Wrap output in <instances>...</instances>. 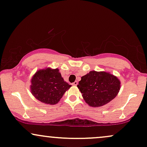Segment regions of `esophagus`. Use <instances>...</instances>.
<instances>
[{
  "instance_id": "esophagus-1",
  "label": "esophagus",
  "mask_w": 147,
  "mask_h": 147,
  "mask_svg": "<svg viewBox=\"0 0 147 147\" xmlns=\"http://www.w3.org/2000/svg\"><path fill=\"white\" fill-rule=\"evenodd\" d=\"M72 85H73V86H77L78 85V82L75 81L74 83H72Z\"/></svg>"
}]
</instances>
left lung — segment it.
I'll return each mask as SVG.
<instances>
[{"instance_id":"obj_1","label":"left lung","mask_w":147,"mask_h":147,"mask_svg":"<svg viewBox=\"0 0 147 147\" xmlns=\"http://www.w3.org/2000/svg\"><path fill=\"white\" fill-rule=\"evenodd\" d=\"M120 84L116 76L108 72L91 71L81 78L77 86L87 104L98 107L107 104L117 96Z\"/></svg>"}]
</instances>
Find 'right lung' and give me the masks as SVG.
I'll return each mask as SVG.
<instances>
[{
	"label": "right lung",
	"mask_w": 147,
	"mask_h": 147,
	"mask_svg": "<svg viewBox=\"0 0 147 147\" xmlns=\"http://www.w3.org/2000/svg\"><path fill=\"white\" fill-rule=\"evenodd\" d=\"M31 83L32 94L40 102L49 105L57 104L71 87L64 81L59 70L51 68L38 71L32 77Z\"/></svg>",
	"instance_id": "right-lung-1"
}]
</instances>
